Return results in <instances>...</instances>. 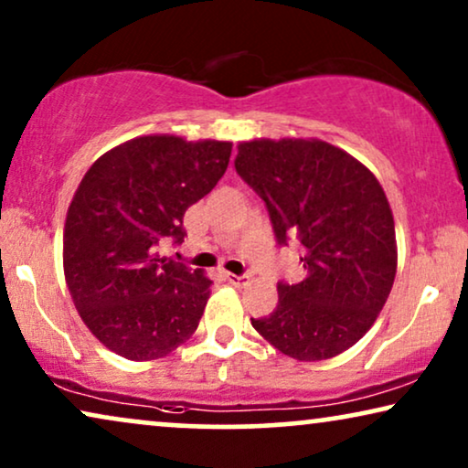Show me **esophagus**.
Listing matches in <instances>:
<instances>
[{"label": "esophagus", "mask_w": 468, "mask_h": 468, "mask_svg": "<svg viewBox=\"0 0 468 468\" xmlns=\"http://www.w3.org/2000/svg\"><path fill=\"white\" fill-rule=\"evenodd\" d=\"M226 279H228L232 285L240 287V285H247L249 279H251V277H249V274H229V272H228Z\"/></svg>", "instance_id": "obj_1"}]
</instances>
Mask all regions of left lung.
<instances>
[{
	"label": "left lung",
	"instance_id": "8db88e82",
	"mask_svg": "<svg viewBox=\"0 0 468 468\" xmlns=\"http://www.w3.org/2000/svg\"><path fill=\"white\" fill-rule=\"evenodd\" d=\"M234 165L264 200L279 245L296 236L304 247L306 279L281 281L277 309L251 325L293 360L343 354L370 330L394 285L386 191L367 165L317 138L240 143Z\"/></svg>",
	"mask_w": 468,
	"mask_h": 468
}]
</instances>
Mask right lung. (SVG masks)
I'll return each instance as SVG.
<instances>
[{
	"label": "right lung",
	"instance_id": "obj_1",
	"mask_svg": "<svg viewBox=\"0 0 468 468\" xmlns=\"http://www.w3.org/2000/svg\"><path fill=\"white\" fill-rule=\"evenodd\" d=\"M232 143L170 133L104 153L76 189L63 229V272L98 341L133 362L157 360L194 335L210 281L159 253L181 245L183 217L228 168Z\"/></svg>",
	"mask_w": 468,
	"mask_h": 468
}]
</instances>
